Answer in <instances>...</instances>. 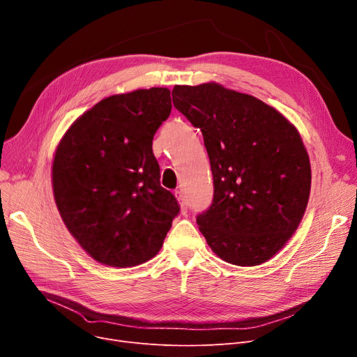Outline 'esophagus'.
I'll use <instances>...</instances> for the list:
<instances>
[{
  "instance_id": "1",
  "label": "esophagus",
  "mask_w": 357,
  "mask_h": 357,
  "mask_svg": "<svg viewBox=\"0 0 357 357\" xmlns=\"http://www.w3.org/2000/svg\"><path fill=\"white\" fill-rule=\"evenodd\" d=\"M175 195H176V198L179 199V204H181V210H182V213L185 214L186 211H188V202H186L183 192H182V191H176V192H175Z\"/></svg>"
}]
</instances>
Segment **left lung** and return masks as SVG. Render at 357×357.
<instances>
[{
    "label": "left lung",
    "instance_id": "obj_1",
    "mask_svg": "<svg viewBox=\"0 0 357 357\" xmlns=\"http://www.w3.org/2000/svg\"><path fill=\"white\" fill-rule=\"evenodd\" d=\"M174 105L202 131L214 179L210 207L197 215L213 252L256 266L285 246L311 190L308 153L275 108L218 84L176 85Z\"/></svg>",
    "mask_w": 357,
    "mask_h": 357
}]
</instances>
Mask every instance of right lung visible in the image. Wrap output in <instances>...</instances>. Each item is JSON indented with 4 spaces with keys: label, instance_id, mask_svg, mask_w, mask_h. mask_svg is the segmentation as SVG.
Segmentation results:
<instances>
[{
    "label": "right lung",
    "instance_id": "add662e5",
    "mask_svg": "<svg viewBox=\"0 0 357 357\" xmlns=\"http://www.w3.org/2000/svg\"><path fill=\"white\" fill-rule=\"evenodd\" d=\"M171 109L166 88L104 98L70 126L56 150V205L70 234L100 264H144L179 214L175 195L160 186L152 150Z\"/></svg>",
    "mask_w": 357,
    "mask_h": 357
}]
</instances>
